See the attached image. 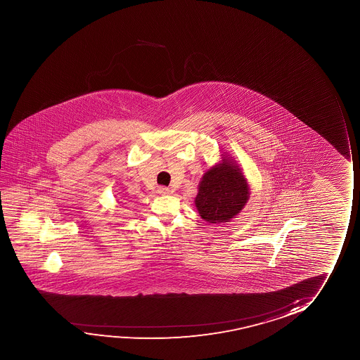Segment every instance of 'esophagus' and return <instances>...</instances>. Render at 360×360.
I'll return each mask as SVG.
<instances>
[{"mask_svg":"<svg viewBox=\"0 0 360 360\" xmlns=\"http://www.w3.org/2000/svg\"><path fill=\"white\" fill-rule=\"evenodd\" d=\"M169 188L166 187H158V193L160 194V195H167V194H169Z\"/></svg>","mask_w":360,"mask_h":360,"instance_id":"34e87169","label":"esophagus"}]
</instances>
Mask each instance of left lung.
I'll list each match as a JSON object with an SVG mask.
<instances>
[{
  "label": "left lung",
  "instance_id": "8db88e82",
  "mask_svg": "<svg viewBox=\"0 0 360 360\" xmlns=\"http://www.w3.org/2000/svg\"><path fill=\"white\" fill-rule=\"evenodd\" d=\"M248 198L250 187L241 168L224 156L221 163L204 173L194 202L205 221L221 224L236 217Z\"/></svg>",
  "mask_w": 360,
  "mask_h": 360
}]
</instances>
